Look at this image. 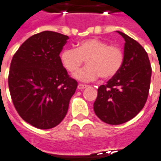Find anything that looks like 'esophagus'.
<instances>
[{"label": "esophagus", "mask_w": 161, "mask_h": 161, "mask_svg": "<svg viewBox=\"0 0 161 161\" xmlns=\"http://www.w3.org/2000/svg\"><path fill=\"white\" fill-rule=\"evenodd\" d=\"M88 85L87 84H79L78 85H77V88L79 89V90H83V89H84V88L87 87Z\"/></svg>", "instance_id": "obj_1"}]
</instances>
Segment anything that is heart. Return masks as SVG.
I'll use <instances>...</instances> for the list:
<instances>
[{
  "mask_svg": "<svg viewBox=\"0 0 161 161\" xmlns=\"http://www.w3.org/2000/svg\"><path fill=\"white\" fill-rule=\"evenodd\" d=\"M87 61V66L75 74L78 80L88 82L96 80L101 76L109 79L121 70L124 61L123 50L117 45H108L99 39H88L77 44L75 48H66L60 54L63 66L70 72H75Z\"/></svg>",
  "mask_w": 161,
  "mask_h": 161,
  "instance_id": "obj_1",
  "label": "heart"
}]
</instances>
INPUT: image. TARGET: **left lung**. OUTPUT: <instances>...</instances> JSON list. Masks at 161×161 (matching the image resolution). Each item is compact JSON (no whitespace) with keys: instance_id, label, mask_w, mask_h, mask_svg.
Wrapping results in <instances>:
<instances>
[{"instance_id":"obj_1","label":"left lung","mask_w":161,"mask_h":161,"mask_svg":"<svg viewBox=\"0 0 161 161\" xmlns=\"http://www.w3.org/2000/svg\"><path fill=\"white\" fill-rule=\"evenodd\" d=\"M117 33L125 40L124 61L118 73L98 88L93 105L98 118L110 125L127 122L143 108L152 74L145 49L127 34Z\"/></svg>"}]
</instances>
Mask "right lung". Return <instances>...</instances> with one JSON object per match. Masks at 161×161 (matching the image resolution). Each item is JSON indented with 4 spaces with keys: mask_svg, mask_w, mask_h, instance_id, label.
<instances>
[{
    "mask_svg": "<svg viewBox=\"0 0 161 161\" xmlns=\"http://www.w3.org/2000/svg\"><path fill=\"white\" fill-rule=\"evenodd\" d=\"M69 37L44 31L23 43L13 57L8 87L19 116L40 129L56 127L68 111L77 82L70 77L59 54Z\"/></svg>",
    "mask_w": 161,
    "mask_h": 161,
    "instance_id": "obj_1",
    "label": "right lung"
}]
</instances>
